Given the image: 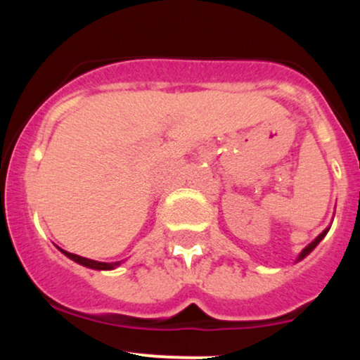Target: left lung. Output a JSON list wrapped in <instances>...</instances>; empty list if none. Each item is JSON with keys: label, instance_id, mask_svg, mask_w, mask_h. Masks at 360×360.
Returning <instances> with one entry per match:
<instances>
[{"label": "left lung", "instance_id": "left-lung-1", "mask_svg": "<svg viewBox=\"0 0 360 360\" xmlns=\"http://www.w3.org/2000/svg\"><path fill=\"white\" fill-rule=\"evenodd\" d=\"M326 232H328V230H325V232L323 233H320V235H318V237L315 238V240H313L311 243H309V245L307 247V249H304L303 252H301V254H300V257H298V260H301V259H304V257H307V255L309 254V252H311L313 249H315V247L318 245V243H320V240H321V238H323L325 237V235H326Z\"/></svg>", "mask_w": 360, "mask_h": 360}]
</instances>
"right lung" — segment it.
<instances>
[{"label":"right lung","mask_w":360,"mask_h":360,"mask_svg":"<svg viewBox=\"0 0 360 360\" xmlns=\"http://www.w3.org/2000/svg\"><path fill=\"white\" fill-rule=\"evenodd\" d=\"M62 250V249H60ZM62 254L68 255L69 259L76 260L77 264H81V266H86V267H91V269H100V271H108V269H113V267H117L120 262H98V260H91V259H86V257H81V255H76V254H71V252H65L62 250Z\"/></svg>","instance_id":"right-lung-1"}]
</instances>
